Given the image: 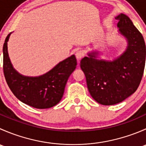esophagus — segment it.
<instances>
[{
	"label": "esophagus",
	"instance_id": "1",
	"mask_svg": "<svg viewBox=\"0 0 146 146\" xmlns=\"http://www.w3.org/2000/svg\"><path fill=\"white\" fill-rule=\"evenodd\" d=\"M76 56L78 60L81 59L82 57L84 56V52L82 51H78L76 54Z\"/></svg>",
	"mask_w": 146,
	"mask_h": 146
}]
</instances>
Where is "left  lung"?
Returning a JSON list of instances; mask_svg holds the SVG:
<instances>
[{"mask_svg": "<svg viewBox=\"0 0 146 146\" xmlns=\"http://www.w3.org/2000/svg\"><path fill=\"white\" fill-rule=\"evenodd\" d=\"M115 18L119 31L127 40L126 51L112 61L97 59L95 51L80 61L90 94L103 105L117 104L134 93L145 68V44L141 33L126 15Z\"/></svg>", "mask_w": 146, "mask_h": 146, "instance_id": "1", "label": "left lung"}]
</instances>
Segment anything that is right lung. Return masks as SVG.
<instances>
[{
	"mask_svg": "<svg viewBox=\"0 0 146 146\" xmlns=\"http://www.w3.org/2000/svg\"><path fill=\"white\" fill-rule=\"evenodd\" d=\"M7 36L3 48V73L5 80L15 96L25 104L36 109L52 107L61 101L69 76L77 66L75 55H72L54 68L39 77L20 75L13 67L8 53Z\"/></svg>",
	"mask_w": 146,
	"mask_h": 146,
	"instance_id": "1",
	"label": "right lung"
}]
</instances>
